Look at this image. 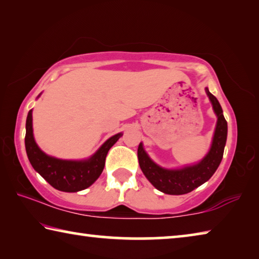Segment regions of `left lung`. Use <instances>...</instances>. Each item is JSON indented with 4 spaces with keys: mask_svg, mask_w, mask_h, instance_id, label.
<instances>
[{
    "mask_svg": "<svg viewBox=\"0 0 259 259\" xmlns=\"http://www.w3.org/2000/svg\"><path fill=\"white\" fill-rule=\"evenodd\" d=\"M213 111L217 114V126L214 130L212 145L207 156L200 163L179 170H166L156 165L145 153L142 144L138 146V161L142 171L152 185L165 194L181 195L192 192L194 188L209 181L216 171L224 154L227 137V122L217 98L207 89Z\"/></svg>",
    "mask_w": 259,
    "mask_h": 259,
    "instance_id": "left-lung-1",
    "label": "left lung"
}]
</instances>
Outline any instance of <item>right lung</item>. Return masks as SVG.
<instances>
[{"label":"right lung","instance_id":"add662e5","mask_svg":"<svg viewBox=\"0 0 259 259\" xmlns=\"http://www.w3.org/2000/svg\"><path fill=\"white\" fill-rule=\"evenodd\" d=\"M120 137L121 134L113 136L87 161L59 160L48 156L37 147L33 137L32 111L26 120L25 146L30 164L52 187L63 192L82 191L94 184L103 172L109 148Z\"/></svg>","mask_w":259,"mask_h":259}]
</instances>
